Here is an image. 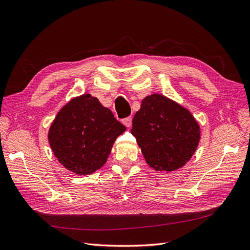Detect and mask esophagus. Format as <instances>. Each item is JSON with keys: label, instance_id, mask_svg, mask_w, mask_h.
Returning a JSON list of instances; mask_svg holds the SVG:
<instances>
[{"label": "esophagus", "instance_id": "esophagus-1", "mask_svg": "<svg viewBox=\"0 0 250 250\" xmlns=\"http://www.w3.org/2000/svg\"><path fill=\"white\" fill-rule=\"evenodd\" d=\"M131 123H132V118H131V117L125 118V119L123 120V124H124L126 127H130V126H131Z\"/></svg>", "mask_w": 250, "mask_h": 250}]
</instances>
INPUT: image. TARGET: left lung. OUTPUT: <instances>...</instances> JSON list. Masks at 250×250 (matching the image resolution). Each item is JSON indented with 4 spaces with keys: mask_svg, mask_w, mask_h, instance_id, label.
Returning a JSON list of instances; mask_svg holds the SVG:
<instances>
[{
    "mask_svg": "<svg viewBox=\"0 0 250 250\" xmlns=\"http://www.w3.org/2000/svg\"><path fill=\"white\" fill-rule=\"evenodd\" d=\"M131 133L150 167L166 172L184 167L200 140V128L192 113L158 94L144 98L132 120Z\"/></svg>",
    "mask_w": 250,
    "mask_h": 250,
    "instance_id": "obj_1",
    "label": "left lung"
}]
</instances>
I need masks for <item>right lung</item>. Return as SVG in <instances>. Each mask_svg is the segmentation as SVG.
<instances>
[{
    "mask_svg": "<svg viewBox=\"0 0 250 250\" xmlns=\"http://www.w3.org/2000/svg\"><path fill=\"white\" fill-rule=\"evenodd\" d=\"M126 127L95 97L74 98L60 109L49 130V143L64 168L92 174L106 163L116 139Z\"/></svg>",
    "mask_w": 250,
    "mask_h": 250,
    "instance_id": "right-lung-1",
    "label": "right lung"
}]
</instances>
